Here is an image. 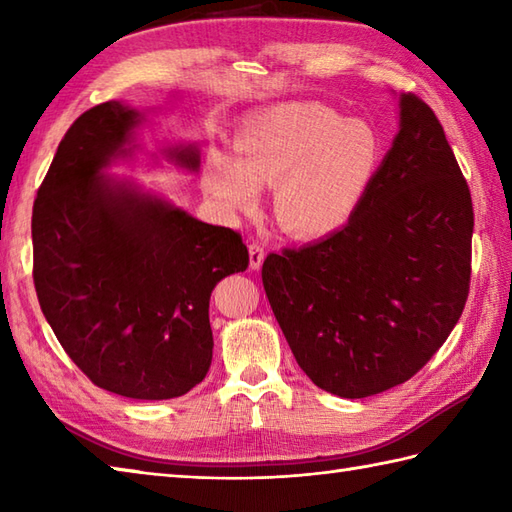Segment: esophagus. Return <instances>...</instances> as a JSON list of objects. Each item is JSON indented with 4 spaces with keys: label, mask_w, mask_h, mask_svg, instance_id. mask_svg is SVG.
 Segmentation results:
<instances>
[{
    "label": "esophagus",
    "mask_w": 512,
    "mask_h": 512,
    "mask_svg": "<svg viewBox=\"0 0 512 512\" xmlns=\"http://www.w3.org/2000/svg\"><path fill=\"white\" fill-rule=\"evenodd\" d=\"M248 255H250V268L257 270L262 268L264 259H266V248L262 242H250L248 244Z\"/></svg>",
    "instance_id": "1"
}]
</instances>
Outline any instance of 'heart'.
Listing matches in <instances>:
<instances>
[{"label":"heart","instance_id":"b5f03b06","mask_svg":"<svg viewBox=\"0 0 512 512\" xmlns=\"http://www.w3.org/2000/svg\"><path fill=\"white\" fill-rule=\"evenodd\" d=\"M233 149L235 156L209 151L206 193L226 209L250 211L259 184H273L279 224L301 237L328 235L350 220L383 156L372 125L308 101L248 116Z\"/></svg>","mask_w":512,"mask_h":512}]
</instances>
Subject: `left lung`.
Returning <instances> with one entry per match:
<instances>
[{
  "label": "left lung",
  "mask_w": 512,
  "mask_h": 512,
  "mask_svg": "<svg viewBox=\"0 0 512 512\" xmlns=\"http://www.w3.org/2000/svg\"><path fill=\"white\" fill-rule=\"evenodd\" d=\"M471 237V191L438 116L402 94L400 132L347 224L262 266L270 308L312 383L365 398L418 374L462 317Z\"/></svg>",
  "instance_id": "8db88e82"
}]
</instances>
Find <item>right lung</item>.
<instances>
[{"label": "right lung", "instance_id": "add662e5", "mask_svg": "<svg viewBox=\"0 0 512 512\" xmlns=\"http://www.w3.org/2000/svg\"><path fill=\"white\" fill-rule=\"evenodd\" d=\"M138 123L107 101L65 132L32 206V279L54 336L96 387L167 400L209 372L211 292L248 268V248L237 231L101 173ZM169 156L200 165L193 147Z\"/></svg>", "mask_w": 512, "mask_h": 512}]
</instances>
